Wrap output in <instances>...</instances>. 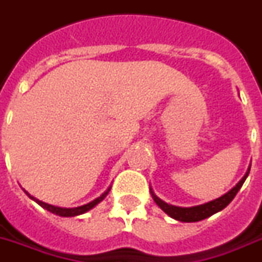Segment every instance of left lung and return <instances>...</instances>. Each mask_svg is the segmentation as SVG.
<instances>
[{
  "label": "left lung",
  "mask_w": 262,
  "mask_h": 262,
  "mask_svg": "<svg viewBox=\"0 0 262 262\" xmlns=\"http://www.w3.org/2000/svg\"><path fill=\"white\" fill-rule=\"evenodd\" d=\"M249 171H250V168H249L248 172H246V175L242 178L241 182L238 183L233 190H230L227 193H225L223 196L215 199V201L208 202V203H205V205L193 206V207H176V206L168 205V203L163 202L152 192L153 201L156 202V205L159 206L165 214H168V215L171 216V218H173V220L180 221V222H198V221L208 218V216H211L212 214H215V212L221 211V210H223V208L226 207V206L234 199V196L237 195V192L242 187L244 182H245L246 178H248Z\"/></svg>",
  "instance_id": "left-lung-1"
}]
</instances>
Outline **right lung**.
<instances>
[{
	"mask_svg": "<svg viewBox=\"0 0 262 262\" xmlns=\"http://www.w3.org/2000/svg\"><path fill=\"white\" fill-rule=\"evenodd\" d=\"M110 188L107 191H106L105 193H102L101 196L97 198L95 201L90 202V203H87V205H83V206H79V207H74V208H63V207H56V206H52V205H48V203H44V202L39 201V199H36V198L31 196L29 193L25 191V193H27L28 196L31 198V199H33V201L36 202V203H39L40 206H41L42 208H46V210H48L50 212H52V214H56V215L59 216H75V215H80V214H83V212L89 211V210H91V208L94 207V206H97L98 203L101 201H103L106 198V195L109 193Z\"/></svg>",
	"mask_w": 262,
	"mask_h": 262,
	"instance_id": "1",
	"label": "right lung"
}]
</instances>
